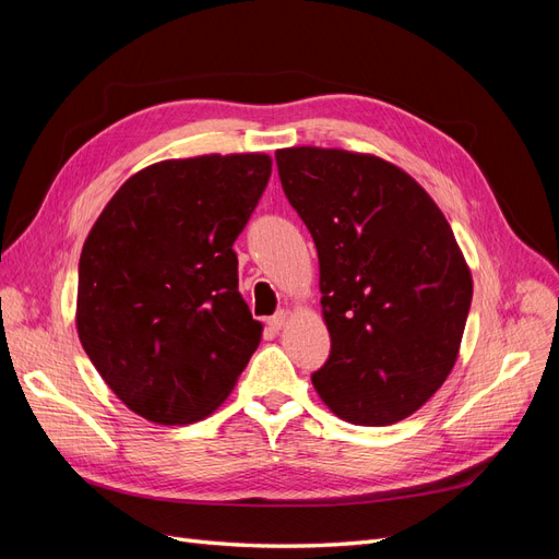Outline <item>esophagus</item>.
<instances>
[{"instance_id":"34e87169","label":"esophagus","mask_w":559,"mask_h":559,"mask_svg":"<svg viewBox=\"0 0 559 559\" xmlns=\"http://www.w3.org/2000/svg\"><path fill=\"white\" fill-rule=\"evenodd\" d=\"M286 319H289V312H286V310H280L277 314H273V317L267 319V326L273 329V331H282V329L286 326Z\"/></svg>"}]
</instances>
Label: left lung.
Masks as SVG:
<instances>
[{
	"instance_id": "8db88e82",
	"label": "left lung",
	"mask_w": 559,
	"mask_h": 559,
	"mask_svg": "<svg viewBox=\"0 0 559 559\" xmlns=\"http://www.w3.org/2000/svg\"><path fill=\"white\" fill-rule=\"evenodd\" d=\"M282 189L319 257L331 357L319 399L349 425L419 411L460 357L473 280L431 195L394 163L345 148L275 154Z\"/></svg>"
}]
</instances>
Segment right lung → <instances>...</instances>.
<instances>
[{"instance_id": "obj_1", "label": "right lung", "mask_w": 559, "mask_h": 559, "mask_svg": "<svg viewBox=\"0 0 559 559\" xmlns=\"http://www.w3.org/2000/svg\"><path fill=\"white\" fill-rule=\"evenodd\" d=\"M270 173L265 154L154 163L114 193L83 242L79 341L140 417L205 419L257 352L263 324L238 292L233 242Z\"/></svg>"}]
</instances>
